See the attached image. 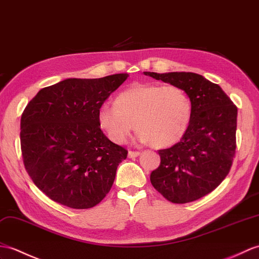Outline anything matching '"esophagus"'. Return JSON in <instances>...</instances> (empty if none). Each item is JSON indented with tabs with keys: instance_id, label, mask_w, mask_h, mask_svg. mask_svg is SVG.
I'll list each match as a JSON object with an SVG mask.
<instances>
[{
	"instance_id": "obj_1",
	"label": "esophagus",
	"mask_w": 259,
	"mask_h": 259,
	"mask_svg": "<svg viewBox=\"0 0 259 259\" xmlns=\"http://www.w3.org/2000/svg\"><path fill=\"white\" fill-rule=\"evenodd\" d=\"M138 155H140L139 151H129L128 152V157L129 158H137Z\"/></svg>"
}]
</instances>
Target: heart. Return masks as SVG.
Instances as JSON below:
<instances>
[{"label": "heart", "mask_w": 259, "mask_h": 259, "mask_svg": "<svg viewBox=\"0 0 259 259\" xmlns=\"http://www.w3.org/2000/svg\"><path fill=\"white\" fill-rule=\"evenodd\" d=\"M190 118L191 102L181 88L152 82L132 83L116 102H104L97 112L99 127L112 142L123 143L136 125L138 140L157 148L181 139Z\"/></svg>", "instance_id": "1"}]
</instances>
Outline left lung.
<instances>
[{"label":"left lung","instance_id":"1","mask_svg":"<svg viewBox=\"0 0 259 259\" xmlns=\"http://www.w3.org/2000/svg\"><path fill=\"white\" fill-rule=\"evenodd\" d=\"M143 74L180 87L191 101L188 129L180 142L159 150L160 165L150 181L172 203L196 201L218 188L231 170L236 150L237 107L218 83L202 75Z\"/></svg>","mask_w":259,"mask_h":259}]
</instances>
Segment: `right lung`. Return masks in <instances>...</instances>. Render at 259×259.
I'll return each instance as SVG.
<instances>
[{
    "label": "right lung",
    "instance_id": "1",
    "mask_svg": "<svg viewBox=\"0 0 259 259\" xmlns=\"http://www.w3.org/2000/svg\"><path fill=\"white\" fill-rule=\"evenodd\" d=\"M129 77L68 78L40 89L21 118L23 162L34 184L70 208L97 205L110 191L124 148L101 131L97 112Z\"/></svg>",
    "mask_w": 259,
    "mask_h": 259
}]
</instances>
